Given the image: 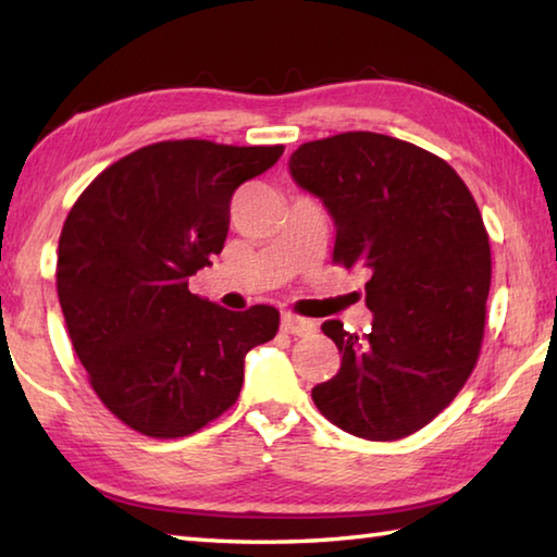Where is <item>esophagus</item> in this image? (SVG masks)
Masks as SVG:
<instances>
[{
    "mask_svg": "<svg viewBox=\"0 0 557 557\" xmlns=\"http://www.w3.org/2000/svg\"><path fill=\"white\" fill-rule=\"evenodd\" d=\"M282 332L295 334V336H309L317 332V322H312V319H305V317H297L292 312H285L282 314Z\"/></svg>",
    "mask_w": 557,
    "mask_h": 557,
    "instance_id": "obj_1",
    "label": "esophagus"
}]
</instances>
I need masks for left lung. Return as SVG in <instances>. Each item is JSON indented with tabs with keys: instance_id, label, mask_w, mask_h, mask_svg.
Returning <instances> with one entry per match:
<instances>
[{
	"instance_id": "8db88e82",
	"label": "left lung",
	"mask_w": 557,
	"mask_h": 557,
	"mask_svg": "<svg viewBox=\"0 0 557 557\" xmlns=\"http://www.w3.org/2000/svg\"><path fill=\"white\" fill-rule=\"evenodd\" d=\"M289 172L332 213L334 262L371 275V332L322 324L342 369L312 400L348 435L408 437L457 398L482 351L492 250L474 196L445 159L379 132L305 143Z\"/></svg>"
}]
</instances>
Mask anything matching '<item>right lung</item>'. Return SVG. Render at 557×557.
<instances>
[{
    "instance_id": "right-lung-1",
    "label": "right lung",
    "mask_w": 557,
    "mask_h": 557,
    "mask_svg": "<svg viewBox=\"0 0 557 557\" xmlns=\"http://www.w3.org/2000/svg\"><path fill=\"white\" fill-rule=\"evenodd\" d=\"M285 152L169 139L117 159L73 203L55 289L75 356L102 405L147 437L199 432L238 400L245 354L280 312H228L188 292L223 250L231 196Z\"/></svg>"
}]
</instances>
